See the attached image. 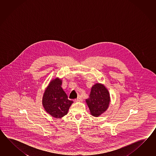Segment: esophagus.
Masks as SVG:
<instances>
[{
	"label": "esophagus",
	"instance_id": "34e87169",
	"mask_svg": "<svg viewBox=\"0 0 156 156\" xmlns=\"http://www.w3.org/2000/svg\"><path fill=\"white\" fill-rule=\"evenodd\" d=\"M74 101L75 102H81V101H83V98L81 96H79V97H77V99L74 100Z\"/></svg>",
	"mask_w": 156,
	"mask_h": 156
}]
</instances>
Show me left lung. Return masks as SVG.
<instances>
[{"mask_svg": "<svg viewBox=\"0 0 156 156\" xmlns=\"http://www.w3.org/2000/svg\"><path fill=\"white\" fill-rule=\"evenodd\" d=\"M110 101L108 90L103 84L99 83L92 87L89 98L86 100L91 114L96 117L106 111L109 105Z\"/></svg>", "mask_w": 156, "mask_h": 156, "instance_id": "8db88e82", "label": "left lung"}]
</instances>
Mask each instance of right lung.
I'll use <instances>...</instances> for the list:
<instances>
[{
    "mask_svg": "<svg viewBox=\"0 0 156 156\" xmlns=\"http://www.w3.org/2000/svg\"><path fill=\"white\" fill-rule=\"evenodd\" d=\"M62 80L56 78L50 82L44 91L42 104L45 110L55 118L66 115L73 101L68 99L66 94L61 87Z\"/></svg>",
    "mask_w": 156,
    "mask_h": 156,
    "instance_id": "obj_1",
    "label": "right lung"
}]
</instances>
